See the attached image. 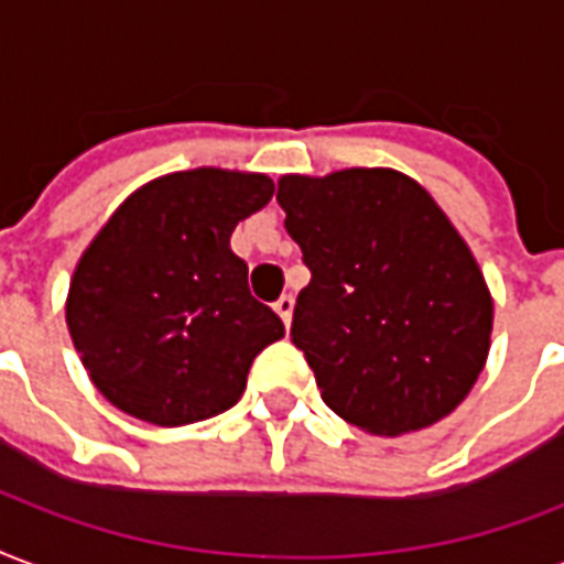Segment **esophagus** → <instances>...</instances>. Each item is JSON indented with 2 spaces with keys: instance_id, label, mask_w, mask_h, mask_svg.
Returning <instances> with one entry per match:
<instances>
[{
  "instance_id": "1",
  "label": "esophagus",
  "mask_w": 564,
  "mask_h": 564,
  "mask_svg": "<svg viewBox=\"0 0 564 564\" xmlns=\"http://www.w3.org/2000/svg\"><path fill=\"white\" fill-rule=\"evenodd\" d=\"M293 295H281L278 302H274V311H278V316L283 319V325L290 328V323H293Z\"/></svg>"
}]
</instances>
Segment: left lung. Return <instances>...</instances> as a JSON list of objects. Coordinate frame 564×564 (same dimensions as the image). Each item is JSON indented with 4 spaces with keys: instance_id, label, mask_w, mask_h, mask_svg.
Segmentation results:
<instances>
[{
    "instance_id": "obj_1",
    "label": "left lung",
    "mask_w": 564,
    "mask_h": 564,
    "mask_svg": "<svg viewBox=\"0 0 564 564\" xmlns=\"http://www.w3.org/2000/svg\"><path fill=\"white\" fill-rule=\"evenodd\" d=\"M278 203L311 269L290 337L325 406L382 436L454 412L487 361L494 302L431 194L394 170H340L283 176Z\"/></svg>"
}]
</instances>
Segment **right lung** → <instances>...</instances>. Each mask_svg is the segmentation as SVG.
Returning a JSON list of instances; mask_svg holds the SVG:
<instances>
[{"instance_id": "right-lung-1", "label": "right lung", "mask_w": 564, "mask_h": 564, "mask_svg": "<svg viewBox=\"0 0 564 564\" xmlns=\"http://www.w3.org/2000/svg\"><path fill=\"white\" fill-rule=\"evenodd\" d=\"M274 194L269 176L187 170L154 178L95 236L68 293V332L112 406L178 427L236 406L248 370L283 337L229 250Z\"/></svg>"}]
</instances>
